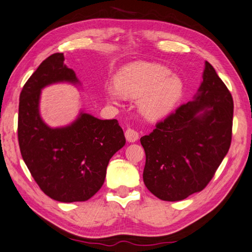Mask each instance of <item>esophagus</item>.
<instances>
[{
	"instance_id": "1",
	"label": "esophagus",
	"mask_w": 252,
	"mask_h": 252,
	"mask_svg": "<svg viewBox=\"0 0 252 252\" xmlns=\"http://www.w3.org/2000/svg\"><path fill=\"white\" fill-rule=\"evenodd\" d=\"M125 137H126L127 141L135 142V141L138 140L139 134H138V131H136L135 129H131V128H128V129L125 131Z\"/></svg>"
}]
</instances>
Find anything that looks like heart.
<instances>
[{
	"label": "heart",
	"instance_id": "1",
	"mask_svg": "<svg viewBox=\"0 0 252 252\" xmlns=\"http://www.w3.org/2000/svg\"><path fill=\"white\" fill-rule=\"evenodd\" d=\"M115 88H108L106 95L118 103L121 95L138 98L140 113L150 121H157L172 110L181 97L182 82L177 75L160 64L136 61L124 65L115 77Z\"/></svg>",
	"mask_w": 252,
	"mask_h": 252
}]
</instances>
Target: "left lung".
<instances>
[{
    "instance_id": "1",
    "label": "left lung",
    "mask_w": 252,
    "mask_h": 252,
    "mask_svg": "<svg viewBox=\"0 0 252 252\" xmlns=\"http://www.w3.org/2000/svg\"><path fill=\"white\" fill-rule=\"evenodd\" d=\"M232 114L229 90L205 61L203 81L193 101L178 107L140 138L147 189L169 202L201 192L228 153Z\"/></svg>"
}]
</instances>
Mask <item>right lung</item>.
Here are the masks:
<instances>
[{"instance_id": "obj_1", "label": "right lung", "mask_w": 252, "mask_h": 252, "mask_svg": "<svg viewBox=\"0 0 252 252\" xmlns=\"http://www.w3.org/2000/svg\"><path fill=\"white\" fill-rule=\"evenodd\" d=\"M63 54L42 61L23 87L18 106V144L24 162L41 191L58 202H84L102 188L110 159L126 144L116 120L80 112L64 127L51 128L39 113L41 90L68 82L80 85Z\"/></svg>"}]
</instances>
